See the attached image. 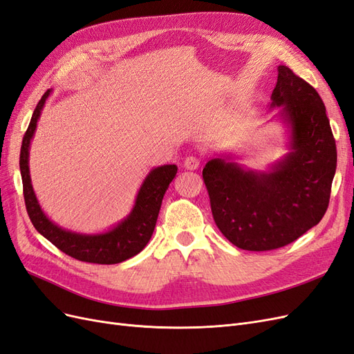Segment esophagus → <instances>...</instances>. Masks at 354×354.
Segmentation results:
<instances>
[{"instance_id": "34e87169", "label": "esophagus", "mask_w": 354, "mask_h": 354, "mask_svg": "<svg viewBox=\"0 0 354 354\" xmlns=\"http://www.w3.org/2000/svg\"><path fill=\"white\" fill-rule=\"evenodd\" d=\"M199 159L196 156H187L185 159V168L186 169H198L199 167Z\"/></svg>"}]
</instances>
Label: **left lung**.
I'll use <instances>...</instances> for the list:
<instances>
[{
    "mask_svg": "<svg viewBox=\"0 0 354 354\" xmlns=\"http://www.w3.org/2000/svg\"><path fill=\"white\" fill-rule=\"evenodd\" d=\"M270 109L289 128V152L267 171L218 155L202 171L220 232L246 251L294 242L325 216L337 169V147L317 91L286 66L277 68Z\"/></svg>",
    "mask_w": 354,
    "mask_h": 354,
    "instance_id": "1",
    "label": "left lung"
}]
</instances>
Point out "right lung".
<instances>
[{"label": "right lung", "instance_id": "add662e5", "mask_svg": "<svg viewBox=\"0 0 354 354\" xmlns=\"http://www.w3.org/2000/svg\"><path fill=\"white\" fill-rule=\"evenodd\" d=\"M50 94L51 90H47L38 102L24 136L22 149H20L19 164L28 216L42 236L57 246L60 251L71 255L72 259L95 264H116L131 259L140 252L152 238L160 203L169 183L177 174V165H162L151 169L138 189L131 212L108 232L85 234L62 229L41 209L29 174L30 140L35 134L41 111Z\"/></svg>", "mask_w": 354, "mask_h": 354}]
</instances>
